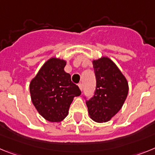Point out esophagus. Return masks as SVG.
<instances>
[{
	"label": "esophagus",
	"instance_id": "34e87169",
	"mask_svg": "<svg viewBox=\"0 0 155 155\" xmlns=\"http://www.w3.org/2000/svg\"><path fill=\"white\" fill-rule=\"evenodd\" d=\"M78 86H79V89H80V91H83V84H82V83H79Z\"/></svg>",
	"mask_w": 155,
	"mask_h": 155
}]
</instances>
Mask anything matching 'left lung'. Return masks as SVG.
<instances>
[{"label": "left lung", "mask_w": 155, "mask_h": 155, "mask_svg": "<svg viewBox=\"0 0 155 155\" xmlns=\"http://www.w3.org/2000/svg\"><path fill=\"white\" fill-rule=\"evenodd\" d=\"M96 76L94 95L87 101L89 115L97 122H106L122 108L129 85L116 64L107 57L93 61Z\"/></svg>", "instance_id": "left-lung-1"}]
</instances>
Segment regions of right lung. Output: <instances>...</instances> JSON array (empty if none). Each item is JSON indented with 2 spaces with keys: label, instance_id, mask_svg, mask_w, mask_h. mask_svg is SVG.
<instances>
[{
  "label": "right lung",
  "instance_id": "obj_1",
  "mask_svg": "<svg viewBox=\"0 0 155 155\" xmlns=\"http://www.w3.org/2000/svg\"><path fill=\"white\" fill-rule=\"evenodd\" d=\"M66 61L51 58L46 61L30 82L33 105L40 115L51 122L62 121L68 114L73 98L81 94L79 87L64 72Z\"/></svg>",
  "mask_w": 155,
  "mask_h": 155
}]
</instances>
